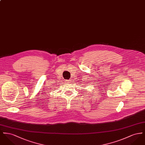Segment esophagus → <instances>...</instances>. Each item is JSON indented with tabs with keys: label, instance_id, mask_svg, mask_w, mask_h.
<instances>
[{
	"label": "esophagus",
	"instance_id": "esophagus-1",
	"mask_svg": "<svg viewBox=\"0 0 145 145\" xmlns=\"http://www.w3.org/2000/svg\"><path fill=\"white\" fill-rule=\"evenodd\" d=\"M71 82H72V80H71L70 79L66 80V82H67V83H69V84H70L71 83Z\"/></svg>",
	"mask_w": 145,
	"mask_h": 145
}]
</instances>
